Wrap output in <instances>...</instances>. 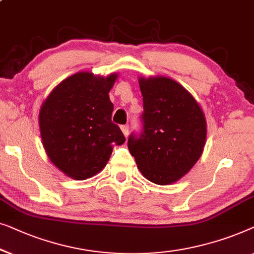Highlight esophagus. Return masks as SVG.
I'll use <instances>...</instances> for the list:
<instances>
[{
	"label": "esophagus",
	"mask_w": 254,
	"mask_h": 254,
	"mask_svg": "<svg viewBox=\"0 0 254 254\" xmlns=\"http://www.w3.org/2000/svg\"><path fill=\"white\" fill-rule=\"evenodd\" d=\"M128 128H130V127H128L127 124H126V126H122V127H121V130H122L123 134L126 135V137H127V135H128Z\"/></svg>",
	"instance_id": "esophagus-1"
}]
</instances>
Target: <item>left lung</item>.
Listing matches in <instances>:
<instances>
[{
  "label": "left lung",
  "mask_w": 254,
  "mask_h": 254,
  "mask_svg": "<svg viewBox=\"0 0 254 254\" xmlns=\"http://www.w3.org/2000/svg\"><path fill=\"white\" fill-rule=\"evenodd\" d=\"M142 131L130 134L127 147L140 173L159 185L181 180L205 147L206 119L199 103L170 78H139Z\"/></svg>",
  "instance_id": "left-lung-1"
}]
</instances>
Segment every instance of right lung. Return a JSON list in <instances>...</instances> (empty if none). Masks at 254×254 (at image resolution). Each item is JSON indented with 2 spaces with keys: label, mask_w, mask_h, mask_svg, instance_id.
I'll use <instances>...</instances> for the list:
<instances>
[{
  "label": "right lung",
  "mask_w": 254,
  "mask_h": 254,
  "mask_svg": "<svg viewBox=\"0 0 254 254\" xmlns=\"http://www.w3.org/2000/svg\"><path fill=\"white\" fill-rule=\"evenodd\" d=\"M117 73L108 77L78 72L64 79L42 103L39 126L51 161L73 180L100 173L112 155L113 142L126 137L112 122L114 105L108 93Z\"/></svg>",
  "instance_id": "1"
}]
</instances>
